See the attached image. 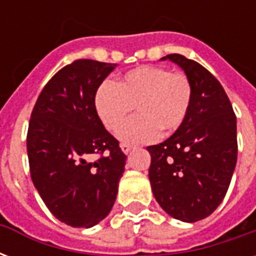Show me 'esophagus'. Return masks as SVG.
<instances>
[{
  "instance_id": "1",
  "label": "esophagus",
  "mask_w": 256,
  "mask_h": 256,
  "mask_svg": "<svg viewBox=\"0 0 256 256\" xmlns=\"http://www.w3.org/2000/svg\"><path fill=\"white\" fill-rule=\"evenodd\" d=\"M120 150H123V154H126V155H128V152L133 150V146H132L130 144H126V142H123V144H120Z\"/></svg>"
}]
</instances>
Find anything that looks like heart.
Here are the masks:
<instances>
[{"instance_id":"1","label":"heart","mask_w":256,"mask_h":256,"mask_svg":"<svg viewBox=\"0 0 256 256\" xmlns=\"http://www.w3.org/2000/svg\"><path fill=\"white\" fill-rule=\"evenodd\" d=\"M192 84L182 72L154 66L130 70L115 82L106 80L96 92V111L110 132H118L128 115L137 116L120 130L124 142H148L159 133L172 134L181 128L190 111Z\"/></svg>"}]
</instances>
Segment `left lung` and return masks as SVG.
Returning a JSON list of instances; mask_svg holds the SVG:
<instances>
[{
	"mask_svg": "<svg viewBox=\"0 0 256 256\" xmlns=\"http://www.w3.org/2000/svg\"><path fill=\"white\" fill-rule=\"evenodd\" d=\"M193 89L190 111L170 138L146 150L156 202L167 214L196 222L225 198L237 162V124L229 97L208 70L182 54H167Z\"/></svg>",
	"mask_w": 256,
	"mask_h": 256,
	"instance_id": "8db88e82",
	"label": "left lung"
}]
</instances>
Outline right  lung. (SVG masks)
<instances>
[{
	"label": "right lung",
	"instance_id": "obj_1",
	"mask_svg": "<svg viewBox=\"0 0 256 256\" xmlns=\"http://www.w3.org/2000/svg\"><path fill=\"white\" fill-rule=\"evenodd\" d=\"M116 64L82 58L45 84L31 112V180L49 211L72 228L106 218L118 194L126 155L96 111V92ZM92 154H100L89 161Z\"/></svg>",
	"mask_w": 256,
	"mask_h": 256
}]
</instances>
